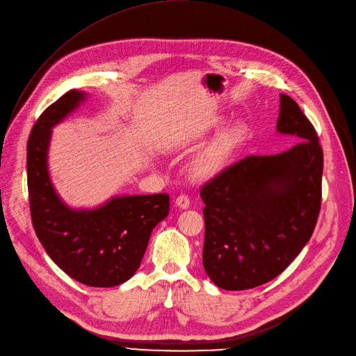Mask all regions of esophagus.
I'll return each mask as SVG.
<instances>
[{
    "mask_svg": "<svg viewBox=\"0 0 356 356\" xmlns=\"http://www.w3.org/2000/svg\"><path fill=\"white\" fill-rule=\"evenodd\" d=\"M176 206L179 209H187L188 206H191V200H188V197L186 195H180L177 199H176Z\"/></svg>",
    "mask_w": 356,
    "mask_h": 356,
    "instance_id": "esophagus-1",
    "label": "esophagus"
}]
</instances>
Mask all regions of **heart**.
<instances>
[{
	"label": "heart",
	"instance_id": "1",
	"mask_svg": "<svg viewBox=\"0 0 356 356\" xmlns=\"http://www.w3.org/2000/svg\"><path fill=\"white\" fill-rule=\"evenodd\" d=\"M223 124V117L215 115L195 124L179 140L183 147L200 145L213 131ZM249 129L243 122L223 127L207 145H204L188 163V176L196 183H209L218 179L234 160L248 138Z\"/></svg>",
	"mask_w": 356,
	"mask_h": 356
}]
</instances>
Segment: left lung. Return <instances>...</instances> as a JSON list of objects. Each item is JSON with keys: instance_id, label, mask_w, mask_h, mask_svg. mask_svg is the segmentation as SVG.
I'll return each instance as SVG.
<instances>
[{"instance_id": "left-lung-1", "label": "left lung", "mask_w": 356, "mask_h": 356, "mask_svg": "<svg viewBox=\"0 0 356 356\" xmlns=\"http://www.w3.org/2000/svg\"><path fill=\"white\" fill-rule=\"evenodd\" d=\"M276 130L299 143L234 163L200 191L203 268L226 291L280 275L309 242L319 216L323 153L314 126L286 94H280Z\"/></svg>"}]
</instances>
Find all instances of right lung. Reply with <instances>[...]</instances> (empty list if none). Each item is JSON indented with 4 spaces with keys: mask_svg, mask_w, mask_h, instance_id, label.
Listing matches in <instances>:
<instances>
[{
    "mask_svg": "<svg viewBox=\"0 0 356 356\" xmlns=\"http://www.w3.org/2000/svg\"><path fill=\"white\" fill-rule=\"evenodd\" d=\"M87 94L70 90L34 124L27 145L31 220L53 262L70 277L92 288L122 285L138 269L157 223L169 215L165 193L115 196L94 209H73L56 192L49 173L51 130Z\"/></svg>",
    "mask_w": 356,
    "mask_h": 356,
    "instance_id": "right-lung-1",
    "label": "right lung"
}]
</instances>
